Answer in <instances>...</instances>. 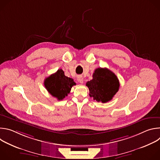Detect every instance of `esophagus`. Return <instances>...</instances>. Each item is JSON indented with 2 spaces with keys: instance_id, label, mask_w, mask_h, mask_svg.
<instances>
[{
  "instance_id": "obj_1",
  "label": "esophagus",
  "mask_w": 160,
  "mask_h": 160,
  "mask_svg": "<svg viewBox=\"0 0 160 160\" xmlns=\"http://www.w3.org/2000/svg\"><path fill=\"white\" fill-rule=\"evenodd\" d=\"M77 80H78V82L79 83H83V78H82L81 76L78 77V78H77Z\"/></svg>"
}]
</instances>
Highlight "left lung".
Returning a JSON list of instances; mask_svg holds the SVG:
<instances>
[{
    "mask_svg": "<svg viewBox=\"0 0 160 160\" xmlns=\"http://www.w3.org/2000/svg\"><path fill=\"white\" fill-rule=\"evenodd\" d=\"M92 77L86 83L89 89L90 97L102 103L111 101L120 87L116 75L106 68H98L95 70Z\"/></svg>",
    "mask_w": 160,
    "mask_h": 160,
    "instance_id": "1",
    "label": "left lung"
}]
</instances>
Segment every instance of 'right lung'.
Wrapping results in <instances>:
<instances>
[{
    "instance_id": "1",
    "label": "right lung",
    "mask_w": 160,
    "mask_h": 160,
    "mask_svg": "<svg viewBox=\"0 0 160 160\" xmlns=\"http://www.w3.org/2000/svg\"><path fill=\"white\" fill-rule=\"evenodd\" d=\"M76 83L73 79L64 75L62 70H58L55 73L45 79L44 85L48 92L58 101L62 100L70 92L72 87Z\"/></svg>"
}]
</instances>
